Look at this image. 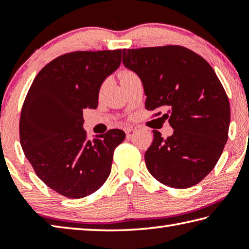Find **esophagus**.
Listing matches in <instances>:
<instances>
[{"mask_svg": "<svg viewBox=\"0 0 249 249\" xmlns=\"http://www.w3.org/2000/svg\"><path fill=\"white\" fill-rule=\"evenodd\" d=\"M137 129V127L136 126H133V125H130V126H126V127L124 128V130H125V133L127 134V135H129L130 133H133L134 130H136Z\"/></svg>", "mask_w": 249, "mask_h": 249, "instance_id": "obj_1", "label": "esophagus"}]
</instances>
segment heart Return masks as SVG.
<instances>
[{
	"label": "heart",
	"mask_w": 249,
	"mask_h": 249,
	"mask_svg": "<svg viewBox=\"0 0 249 249\" xmlns=\"http://www.w3.org/2000/svg\"><path fill=\"white\" fill-rule=\"evenodd\" d=\"M135 74L133 71H130V70H122L121 72H120V79H121V82L123 83V82H125V81H127L128 79H130V78H133V77H135Z\"/></svg>",
	"instance_id": "b5f03b06"
}]
</instances>
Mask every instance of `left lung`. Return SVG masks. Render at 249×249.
<instances>
[{"instance_id":"obj_1","label":"left lung","mask_w":249,"mask_h":249,"mask_svg":"<svg viewBox=\"0 0 249 249\" xmlns=\"http://www.w3.org/2000/svg\"><path fill=\"white\" fill-rule=\"evenodd\" d=\"M123 64L141 78L146 108H167L161 119L174 128L166 140L154 130L147 169L168 187L197 184L215 167L229 138L230 102L215 71L200 54L177 45L123 49Z\"/></svg>"}]
</instances>
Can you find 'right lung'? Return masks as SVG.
Masks as SVG:
<instances>
[{
  "label": "right lung",
  "mask_w": 249,
  "mask_h": 249,
  "mask_svg": "<svg viewBox=\"0 0 249 249\" xmlns=\"http://www.w3.org/2000/svg\"><path fill=\"white\" fill-rule=\"evenodd\" d=\"M121 60V49L61 54L29 88L20 112V145L38 178L59 195L81 199L109 176L125 133L109 129L89 141L83 109L96 108L101 84Z\"/></svg>",
  "instance_id": "add662e5"
}]
</instances>
